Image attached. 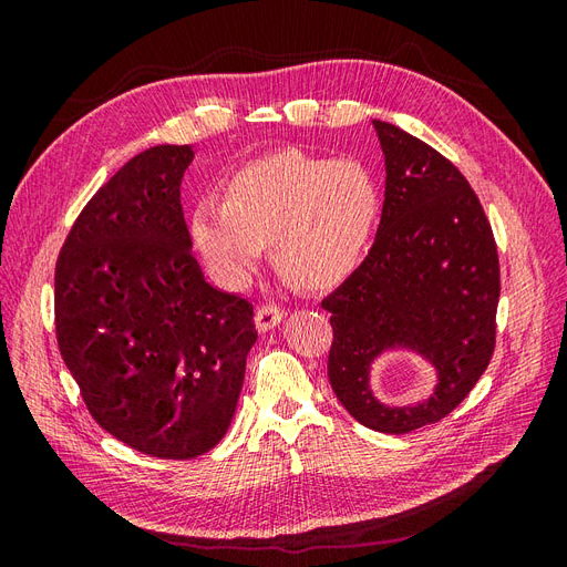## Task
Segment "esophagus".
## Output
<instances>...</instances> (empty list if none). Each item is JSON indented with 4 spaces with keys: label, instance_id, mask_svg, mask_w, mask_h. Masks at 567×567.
Listing matches in <instances>:
<instances>
[{
    "label": "esophagus",
    "instance_id": "esophagus-1",
    "mask_svg": "<svg viewBox=\"0 0 567 567\" xmlns=\"http://www.w3.org/2000/svg\"><path fill=\"white\" fill-rule=\"evenodd\" d=\"M284 317H286L284 307H279V305H262L260 310H257V315H255L257 331L267 333L271 329H277V326L284 321Z\"/></svg>",
    "mask_w": 567,
    "mask_h": 567
}]
</instances>
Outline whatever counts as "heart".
Masks as SVG:
<instances>
[{"mask_svg":"<svg viewBox=\"0 0 567 567\" xmlns=\"http://www.w3.org/2000/svg\"><path fill=\"white\" fill-rule=\"evenodd\" d=\"M381 188L352 158H312L284 151L255 161L203 196L192 236L227 284H246L274 241L281 269L305 288L336 286L359 267L381 215Z\"/></svg>","mask_w":567,"mask_h":567,"instance_id":"1","label":"heart"}]
</instances>
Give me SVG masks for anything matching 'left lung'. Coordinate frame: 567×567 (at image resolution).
<instances>
[{"label":"left lung","instance_id":"left-lung-1","mask_svg":"<svg viewBox=\"0 0 567 567\" xmlns=\"http://www.w3.org/2000/svg\"><path fill=\"white\" fill-rule=\"evenodd\" d=\"M385 156V200L367 260L321 302L331 312L329 381L350 416L402 435L437 423L485 373L494 352L499 257L471 184L425 142L373 120ZM411 351L436 371L427 399L383 403L372 364Z\"/></svg>","mask_w":567,"mask_h":567}]
</instances>
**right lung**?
<instances>
[{
    "instance_id": "1",
    "label": "right lung",
    "mask_w": 567,
    "mask_h": 567,
    "mask_svg": "<svg viewBox=\"0 0 567 567\" xmlns=\"http://www.w3.org/2000/svg\"><path fill=\"white\" fill-rule=\"evenodd\" d=\"M192 146H153L84 205L54 277L56 338L94 421L194 458L225 437L257 340L252 305L205 281L179 186Z\"/></svg>"
}]
</instances>
